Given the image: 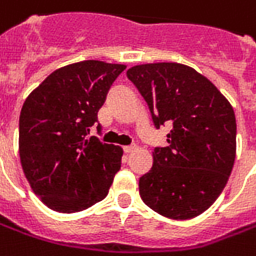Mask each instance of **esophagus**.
<instances>
[{
  "label": "esophagus",
  "mask_w": 256,
  "mask_h": 256,
  "mask_svg": "<svg viewBox=\"0 0 256 256\" xmlns=\"http://www.w3.org/2000/svg\"><path fill=\"white\" fill-rule=\"evenodd\" d=\"M137 147L134 144L133 146H124V147H123V152H124V153H133V152H134V150H136Z\"/></svg>",
  "instance_id": "esophagus-1"
}]
</instances>
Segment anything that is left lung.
I'll return each mask as SVG.
<instances>
[{
	"mask_svg": "<svg viewBox=\"0 0 256 256\" xmlns=\"http://www.w3.org/2000/svg\"><path fill=\"white\" fill-rule=\"evenodd\" d=\"M157 128L172 123L167 147H156L153 167L138 180L146 206L172 220L202 214L232 172L236 122L222 93L196 69L176 62L128 70Z\"/></svg>",
	"mask_w": 256,
	"mask_h": 256,
	"instance_id": "obj_1",
	"label": "left lung"
}]
</instances>
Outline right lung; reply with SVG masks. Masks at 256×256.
<instances>
[{
    "label": "right lung",
    "instance_id": "1",
    "mask_svg": "<svg viewBox=\"0 0 256 256\" xmlns=\"http://www.w3.org/2000/svg\"><path fill=\"white\" fill-rule=\"evenodd\" d=\"M124 69L102 60L59 68L24 102L20 158L32 191L50 210L78 212L108 196L123 150L88 133Z\"/></svg>",
    "mask_w": 256,
    "mask_h": 256
}]
</instances>
